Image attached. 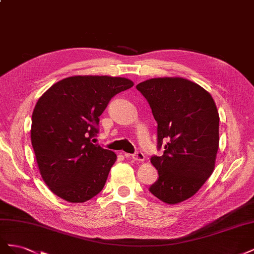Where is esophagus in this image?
Instances as JSON below:
<instances>
[{
	"instance_id": "esophagus-1",
	"label": "esophagus",
	"mask_w": 254,
	"mask_h": 254,
	"mask_svg": "<svg viewBox=\"0 0 254 254\" xmlns=\"http://www.w3.org/2000/svg\"><path fill=\"white\" fill-rule=\"evenodd\" d=\"M125 156L126 157H131L133 160L139 161V162H142V161L145 160V156H144V153L142 151H137V152L133 153V155H131V156L128 155V153H125Z\"/></svg>"
}]
</instances>
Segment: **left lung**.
<instances>
[{
  "instance_id": "1",
  "label": "left lung",
  "mask_w": 254,
  "mask_h": 254,
  "mask_svg": "<svg viewBox=\"0 0 254 254\" xmlns=\"http://www.w3.org/2000/svg\"><path fill=\"white\" fill-rule=\"evenodd\" d=\"M136 89L147 99L158 123V144L164 153L151 164L159 179L150 193L167 204L194 196L215 168L219 146V115L205 89L182 77H157Z\"/></svg>"
}]
</instances>
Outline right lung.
Returning <instances> with one entry per match:
<instances>
[{
  "instance_id": "right-lung-1",
  "label": "right lung",
  "mask_w": 254,
  "mask_h": 254,
  "mask_svg": "<svg viewBox=\"0 0 254 254\" xmlns=\"http://www.w3.org/2000/svg\"><path fill=\"white\" fill-rule=\"evenodd\" d=\"M132 86L125 77L77 75L54 83L38 99L30 139L40 175L54 194L80 203L103 190L117 155L91 137L110 99Z\"/></svg>"
}]
</instances>
